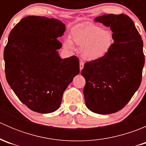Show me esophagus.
<instances>
[{
	"label": "esophagus",
	"instance_id": "obj_1",
	"mask_svg": "<svg viewBox=\"0 0 146 146\" xmlns=\"http://www.w3.org/2000/svg\"><path fill=\"white\" fill-rule=\"evenodd\" d=\"M83 68H84V62H83V61H81L80 62V71H81L82 69H83Z\"/></svg>",
	"mask_w": 146,
	"mask_h": 146
}]
</instances>
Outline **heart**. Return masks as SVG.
<instances>
[{
    "label": "heart",
    "mask_w": 146,
    "mask_h": 146,
    "mask_svg": "<svg viewBox=\"0 0 146 146\" xmlns=\"http://www.w3.org/2000/svg\"><path fill=\"white\" fill-rule=\"evenodd\" d=\"M73 42L82 48V55L88 61H97L105 56L114 44L113 35L110 30L92 23H85L75 29L71 35ZM65 45L72 46L67 40Z\"/></svg>",
    "instance_id": "1"
}]
</instances>
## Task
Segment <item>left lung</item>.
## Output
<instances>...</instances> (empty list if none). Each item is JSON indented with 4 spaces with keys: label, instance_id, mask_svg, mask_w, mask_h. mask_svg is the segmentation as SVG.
<instances>
[{
    "label": "left lung",
    "instance_id": "left-lung-1",
    "mask_svg": "<svg viewBox=\"0 0 146 146\" xmlns=\"http://www.w3.org/2000/svg\"><path fill=\"white\" fill-rule=\"evenodd\" d=\"M96 23L110 27L114 44L102 58L85 64L83 94L90 111L115 113L126 105L139 88L145 64L143 43L133 20L124 14L103 15Z\"/></svg>",
    "mask_w": 146,
    "mask_h": 146
}]
</instances>
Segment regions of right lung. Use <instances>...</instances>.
I'll use <instances>...</instances> for the list:
<instances>
[{
  "label": "right lung",
  "mask_w": 146,
  "mask_h": 146,
  "mask_svg": "<svg viewBox=\"0 0 146 146\" xmlns=\"http://www.w3.org/2000/svg\"><path fill=\"white\" fill-rule=\"evenodd\" d=\"M62 22L41 16L22 19L10 32L4 48L5 77L20 101L31 110L47 114L56 111L64 91L80 73L76 56L62 58L58 37Z\"/></svg>",
  "instance_id": "obj_1"
}]
</instances>
